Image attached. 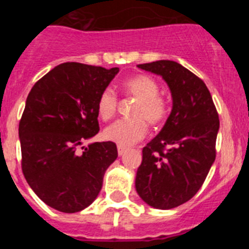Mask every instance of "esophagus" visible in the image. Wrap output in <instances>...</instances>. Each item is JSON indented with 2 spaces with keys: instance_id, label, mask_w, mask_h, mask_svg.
<instances>
[{
  "instance_id": "esophagus-1",
  "label": "esophagus",
  "mask_w": 249,
  "mask_h": 249,
  "mask_svg": "<svg viewBox=\"0 0 249 249\" xmlns=\"http://www.w3.org/2000/svg\"><path fill=\"white\" fill-rule=\"evenodd\" d=\"M117 151H118V155L122 156V155H124V153H126L127 148H126V147H123V146H118Z\"/></svg>"
}]
</instances>
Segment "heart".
<instances>
[{
	"instance_id": "obj_1",
	"label": "heart",
	"mask_w": 249,
	"mask_h": 249,
	"mask_svg": "<svg viewBox=\"0 0 249 249\" xmlns=\"http://www.w3.org/2000/svg\"><path fill=\"white\" fill-rule=\"evenodd\" d=\"M127 96L137 100L132 120H120L109 124L103 132L106 140L118 146H131L146 136L147 122L153 127L160 126L168 117V101L160 94V85L147 74H136L127 78L122 85ZM118 97L116 92L107 87L98 96L97 112L103 121H108L117 112Z\"/></svg>"
}]
</instances>
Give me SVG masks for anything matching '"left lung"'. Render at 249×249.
Returning <instances> with one entry per match:
<instances>
[{"mask_svg":"<svg viewBox=\"0 0 249 249\" xmlns=\"http://www.w3.org/2000/svg\"><path fill=\"white\" fill-rule=\"evenodd\" d=\"M160 74L172 93V112L163 128L142 149L136 190L149 206L171 210L190 201L215 160L219 118L206 83L168 59L138 65Z\"/></svg>","mask_w":249,"mask_h":249,"instance_id":"left-lung-1","label":"left lung"}]
</instances>
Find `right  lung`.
Returning <instances> with one entry per match:
<instances>
[{
  "label": "right lung",
  "mask_w": 249,
  "mask_h": 249,
  "mask_svg": "<svg viewBox=\"0 0 249 249\" xmlns=\"http://www.w3.org/2000/svg\"><path fill=\"white\" fill-rule=\"evenodd\" d=\"M120 68L66 62L37 81L18 126L22 172L34 192L59 212L85 210L117 158L116 143L78 147L100 131L97 100Z\"/></svg>",
  "instance_id": "obj_1"
}]
</instances>
